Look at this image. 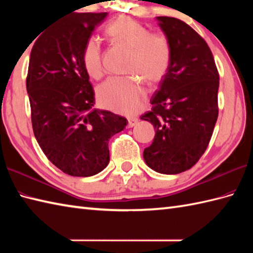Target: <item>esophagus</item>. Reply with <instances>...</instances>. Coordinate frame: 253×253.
<instances>
[{
    "label": "esophagus",
    "instance_id": "esophagus-1",
    "mask_svg": "<svg viewBox=\"0 0 253 253\" xmlns=\"http://www.w3.org/2000/svg\"><path fill=\"white\" fill-rule=\"evenodd\" d=\"M137 123H138V118H136V117H130V118H128V127H129V128H131V127L135 126Z\"/></svg>",
    "mask_w": 253,
    "mask_h": 253
}]
</instances>
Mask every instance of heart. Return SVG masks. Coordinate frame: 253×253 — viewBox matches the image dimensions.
<instances>
[{
  "mask_svg": "<svg viewBox=\"0 0 253 253\" xmlns=\"http://www.w3.org/2000/svg\"><path fill=\"white\" fill-rule=\"evenodd\" d=\"M105 35L114 45L130 51L126 72L132 76L111 78L101 84L98 89L99 102L114 112L135 114L147 99V90L138 79L155 84L164 78L170 65V43L164 35L151 34L147 27L127 16L112 21L106 27ZM83 63L90 77H103L102 49L94 38L85 41Z\"/></svg>",
  "mask_w": 253,
  "mask_h": 253,
  "instance_id": "b5f03b06",
  "label": "heart"
}]
</instances>
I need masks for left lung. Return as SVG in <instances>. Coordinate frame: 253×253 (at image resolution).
<instances>
[{
  "label": "left lung",
  "instance_id": "8db88e82",
  "mask_svg": "<svg viewBox=\"0 0 253 253\" xmlns=\"http://www.w3.org/2000/svg\"><path fill=\"white\" fill-rule=\"evenodd\" d=\"M171 47L169 72L140 117L154 126L144 149L150 169L173 175L191 169L206 151L217 120L218 72L207 42L184 21L157 17Z\"/></svg>",
  "mask_w": 253,
  "mask_h": 253
}]
</instances>
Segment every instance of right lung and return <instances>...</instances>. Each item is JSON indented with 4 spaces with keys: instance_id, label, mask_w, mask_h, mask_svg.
Here are the masks:
<instances>
[{
    "instance_id": "1",
    "label": "right lung",
    "mask_w": 253,
    "mask_h": 253,
    "mask_svg": "<svg viewBox=\"0 0 253 253\" xmlns=\"http://www.w3.org/2000/svg\"><path fill=\"white\" fill-rule=\"evenodd\" d=\"M107 13H74L55 21L32 46L26 85L34 133L65 174L89 177L110 163L109 141L125 117L93 109L94 91L83 63L85 41Z\"/></svg>"
}]
</instances>
